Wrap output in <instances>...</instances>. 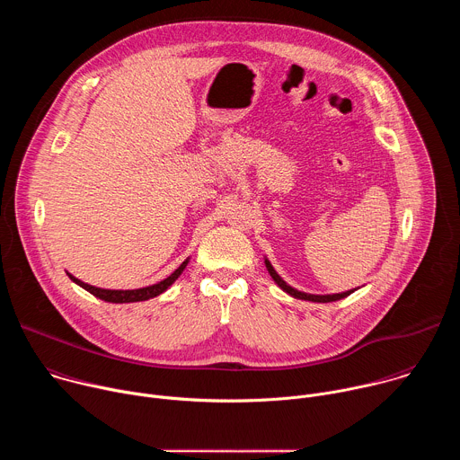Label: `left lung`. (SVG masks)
Returning <instances> with one entry per match:
<instances>
[{"label": "left lung", "instance_id": "1", "mask_svg": "<svg viewBox=\"0 0 460 460\" xmlns=\"http://www.w3.org/2000/svg\"><path fill=\"white\" fill-rule=\"evenodd\" d=\"M264 264H266V268H268V271H270V275H271V279L275 280V284L282 289V291H286L288 295H291V296H295V298H300V300H309V302H320V304H325V302H337V300H341V298H346V296H349L351 293H355L357 289H349V291H344V293H335V295H309V293H304V291H298V289H295V288H291L286 280H282V277L275 271V268L271 266V261L268 260V258H264Z\"/></svg>", "mask_w": 460, "mask_h": 460}]
</instances>
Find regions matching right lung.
I'll return each instance as SVG.
<instances>
[{"label":"right lung","mask_w":460,"mask_h":460,"mask_svg":"<svg viewBox=\"0 0 460 460\" xmlns=\"http://www.w3.org/2000/svg\"><path fill=\"white\" fill-rule=\"evenodd\" d=\"M187 264H189V258H185L176 271H172L167 279H164V280L158 282V284H153V286H147V288H140V289H125V291H123V289H102V288H94V286H91V284H85V282L78 280V279L73 277L71 273H67V275H69V279H71L75 284H78L80 288H84L85 291H89L91 295H94V296L100 298V300L112 302V304H128V302L149 300V298H155V296L162 295L164 291H167V289L176 282V279L183 273V270L187 268Z\"/></svg>","instance_id":"add662e5"}]
</instances>
